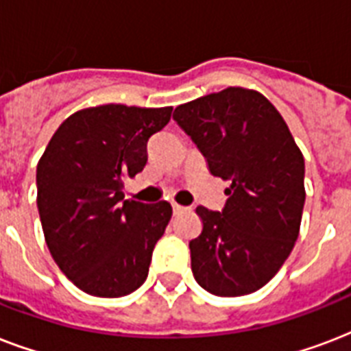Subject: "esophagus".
<instances>
[{"mask_svg": "<svg viewBox=\"0 0 351 351\" xmlns=\"http://www.w3.org/2000/svg\"><path fill=\"white\" fill-rule=\"evenodd\" d=\"M187 208H184V206H180V204H176V202H173V211H175V213H182V211H186Z\"/></svg>", "mask_w": 351, "mask_h": 351, "instance_id": "34e87169", "label": "esophagus"}]
</instances>
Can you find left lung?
Listing matches in <instances>:
<instances>
[{
    "instance_id": "8db88e82",
    "label": "left lung",
    "mask_w": 351,
    "mask_h": 351,
    "mask_svg": "<svg viewBox=\"0 0 351 351\" xmlns=\"http://www.w3.org/2000/svg\"><path fill=\"white\" fill-rule=\"evenodd\" d=\"M173 118L211 175L231 182L222 211L197 208L202 233L189 242L193 275L219 297L253 293L277 275L299 237L304 156L256 90L228 87L178 106Z\"/></svg>"
}]
</instances>
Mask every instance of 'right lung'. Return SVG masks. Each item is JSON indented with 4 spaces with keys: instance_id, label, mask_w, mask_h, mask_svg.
<instances>
[{
    "instance_id": "add662e5",
    "label": "right lung",
    "mask_w": 351,
    "mask_h": 351,
    "mask_svg": "<svg viewBox=\"0 0 351 351\" xmlns=\"http://www.w3.org/2000/svg\"><path fill=\"white\" fill-rule=\"evenodd\" d=\"M173 107L121 104L74 112L52 134L36 169L38 211L52 258L82 291L117 299L145 282L169 202L123 200V180L145 167L147 142Z\"/></svg>"
}]
</instances>
